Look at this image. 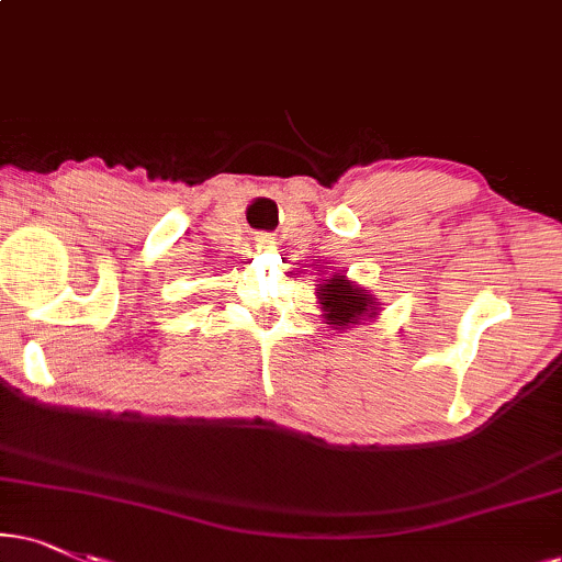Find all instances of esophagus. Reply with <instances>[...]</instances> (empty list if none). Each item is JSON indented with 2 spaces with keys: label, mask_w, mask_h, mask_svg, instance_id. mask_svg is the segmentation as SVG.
Segmentation results:
<instances>
[{
  "label": "esophagus",
  "mask_w": 562,
  "mask_h": 562,
  "mask_svg": "<svg viewBox=\"0 0 562 562\" xmlns=\"http://www.w3.org/2000/svg\"><path fill=\"white\" fill-rule=\"evenodd\" d=\"M249 247L258 249V252H266V249H273L276 247V237L273 234H266V232H258L249 241Z\"/></svg>",
  "instance_id": "esophagus-1"
}]
</instances>
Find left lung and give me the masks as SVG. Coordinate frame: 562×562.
<instances>
[{
	"label": "left lung",
	"mask_w": 562,
	"mask_h": 562,
	"mask_svg": "<svg viewBox=\"0 0 562 562\" xmlns=\"http://www.w3.org/2000/svg\"><path fill=\"white\" fill-rule=\"evenodd\" d=\"M317 302H321L323 317L330 328L341 330L349 325H359L367 317H375V300L367 289H359L355 281L334 276L317 283Z\"/></svg>",
	"instance_id": "obj_1"
}]
</instances>
